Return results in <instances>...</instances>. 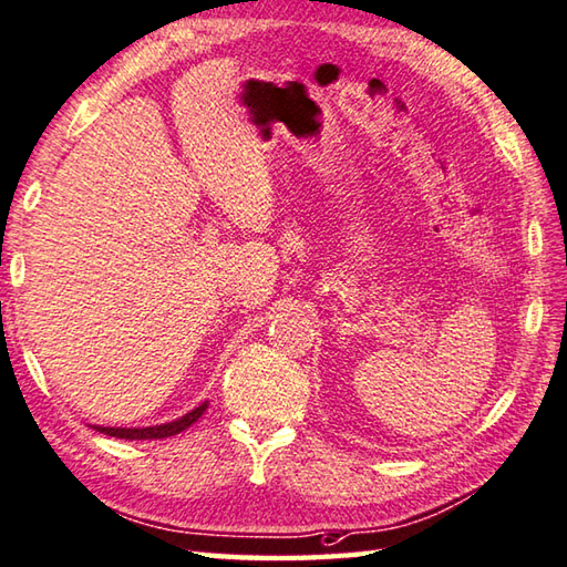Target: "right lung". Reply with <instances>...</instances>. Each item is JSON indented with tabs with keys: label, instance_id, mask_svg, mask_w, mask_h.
I'll return each instance as SVG.
<instances>
[{
	"label": "right lung",
	"instance_id": "right-lung-1",
	"mask_svg": "<svg viewBox=\"0 0 567 567\" xmlns=\"http://www.w3.org/2000/svg\"><path fill=\"white\" fill-rule=\"evenodd\" d=\"M209 400L199 402L195 410H189L187 414L177 416L173 422L165 424H153V426H103V424H93L95 432L115 436V440H165V436H175L179 432H185L187 426L195 424L202 414L207 412Z\"/></svg>",
	"mask_w": 567,
	"mask_h": 567
}]
</instances>
